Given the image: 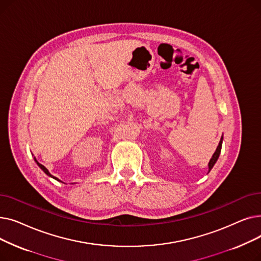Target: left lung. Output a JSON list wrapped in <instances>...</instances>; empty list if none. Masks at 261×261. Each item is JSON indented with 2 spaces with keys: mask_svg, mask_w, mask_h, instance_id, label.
<instances>
[{
  "mask_svg": "<svg viewBox=\"0 0 261 261\" xmlns=\"http://www.w3.org/2000/svg\"><path fill=\"white\" fill-rule=\"evenodd\" d=\"M221 147H222V138H221V141H220V143H219V145H218V147H217V149H216L215 153L213 154V156H212V159H211V161H210V163H208L210 171H211V169L214 167L215 163L217 162V160H218V158H219V154H220V152H221Z\"/></svg>",
  "mask_w": 261,
  "mask_h": 261,
  "instance_id": "8db88e82",
  "label": "left lung"
}]
</instances>
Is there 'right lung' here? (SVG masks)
<instances>
[{
	"label": "right lung",
	"instance_id": "add662e5",
	"mask_svg": "<svg viewBox=\"0 0 261 261\" xmlns=\"http://www.w3.org/2000/svg\"><path fill=\"white\" fill-rule=\"evenodd\" d=\"M35 161H36V162H37V164H38V165H39V167H40V168H41V169H42V170H43V171H44V172H45V173H46V174H47V175H49V176H51V177H53V179H55V180H57V181H59V180H58V179H57V177H55V176H53V175H51V174H50V173H49V172H48V170H47V169H46V168H45V167H44V166H43V165H41V164H40V163H39V162H38V161H37V160H36V159H35Z\"/></svg>",
	"mask_w": 261,
	"mask_h": 261
}]
</instances>
